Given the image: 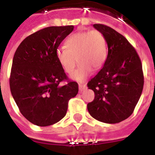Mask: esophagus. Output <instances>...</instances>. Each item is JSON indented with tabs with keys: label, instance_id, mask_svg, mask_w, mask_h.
I'll list each match as a JSON object with an SVG mask.
<instances>
[{
	"label": "esophagus",
	"instance_id": "34e87169",
	"mask_svg": "<svg viewBox=\"0 0 155 155\" xmlns=\"http://www.w3.org/2000/svg\"><path fill=\"white\" fill-rule=\"evenodd\" d=\"M79 87H80V91H83L84 90L87 89V85L84 84H79Z\"/></svg>",
	"mask_w": 155,
	"mask_h": 155
}]
</instances>
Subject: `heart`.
Segmentation results:
<instances>
[{
	"mask_svg": "<svg viewBox=\"0 0 155 155\" xmlns=\"http://www.w3.org/2000/svg\"><path fill=\"white\" fill-rule=\"evenodd\" d=\"M64 46L65 49L57 50V58L68 74L73 72L76 61L79 62L78 68L71 76L78 82L85 81L93 68H102L107 57L106 38L97 30L73 34L66 40Z\"/></svg>",
	"mask_w": 155,
	"mask_h": 155,
	"instance_id": "obj_1",
	"label": "heart"
}]
</instances>
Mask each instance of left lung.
Wrapping results in <instances>:
<instances>
[{
  "label": "left lung",
  "mask_w": 155,
  "mask_h": 155,
  "mask_svg": "<svg viewBox=\"0 0 155 155\" xmlns=\"http://www.w3.org/2000/svg\"><path fill=\"white\" fill-rule=\"evenodd\" d=\"M102 32L108 45V55L102 69L88 82L94 99L87 104L92 117L116 124L133 113L143 88L140 58L135 48L117 31L104 24H94Z\"/></svg>",
  "instance_id": "left-lung-1"
}]
</instances>
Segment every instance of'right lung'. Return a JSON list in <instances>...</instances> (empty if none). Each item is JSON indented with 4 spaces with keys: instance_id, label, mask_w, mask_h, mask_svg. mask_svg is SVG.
<instances>
[{
    "instance_id": "1",
    "label": "right lung",
    "mask_w": 155,
    "mask_h": 155,
    "mask_svg": "<svg viewBox=\"0 0 155 155\" xmlns=\"http://www.w3.org/2000/svg\"><path fill=\"white\" fill-rule=\"evenodd\" d=\"M72 25L49 27L22 41L13 57L9 85L22 115L41 127L55 124L66 115L68 101L78 94L57 58L58 46ZM67 81L65 85L60 83Z\"/></svg>"
}]
</instances>
